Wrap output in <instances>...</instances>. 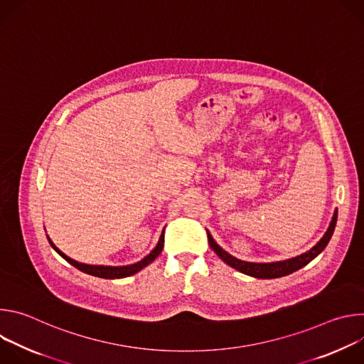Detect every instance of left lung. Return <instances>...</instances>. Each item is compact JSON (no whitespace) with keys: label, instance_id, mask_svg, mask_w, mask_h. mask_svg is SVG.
Returning <instances> with one entry per match:
<instances>
[{"label":"left lung","instance_id":"1","mask_svg":"<svg viewBox=\"0 0 364 364\" xmlns=\"http://www.w3.org/2000/svg\"><path fill=\"white\" fill-rule=\"evenodd\" d=\"M336 223H337V210L334 212L333 215V219H331V223L327 229V232L324 233V236L321 237V240L313 247L309 249L308 252L299 255V256H295V257H291V259H287V261H279V262H271V264H256V262H246V261H240V259L232 256L230 253H228L226 250H223L216 242L215 239L212 237V235L207 232V239H209V245L210 247L216 252V255L222 259V261L225 264H228L229 267L235 268L236 271L242 272V274H246L249 277H253V278H259V279H274V278H281V277H285V275H289L298 269H301L302 267L308 265L311 261H313L314 257H317L324 249L326 246L328 245L331 236H333V232L336 229Z\"/></svg>","mask_w":364,"mask_h":364}]
</instances>
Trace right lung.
I'll list each match as a JSON object with an SVG mask.
<instances>
[{"instance_id":"add662e5","label":"right lung","mask_w":364,"mask_h":364,"mask_svg":"<svg viewBox=\"0 0 364 364\" xmlns=\"http://www.w3.org/2000/svg\"><path fill=\"white\" fill-rule=\"evenodd\" d=\"M48 239V243L51 245V247H53L63 259H66V261L73 265L75 268H77L79 271L85 272V274H89L92 277H97V278H105V279H119V278H125V277H131L136 272H139L142 268H145L146 265H149L152 261H155V257H157L163 247H164V230L160 236V240L157 243V246H155L144 259H141L139 262L136 264H132V265H127V267H103V265H87V264H80L77 261H75V259L69 257L68 255H65L53 242H51V239L47 236Z\"/></svg>"}]
</instances>
